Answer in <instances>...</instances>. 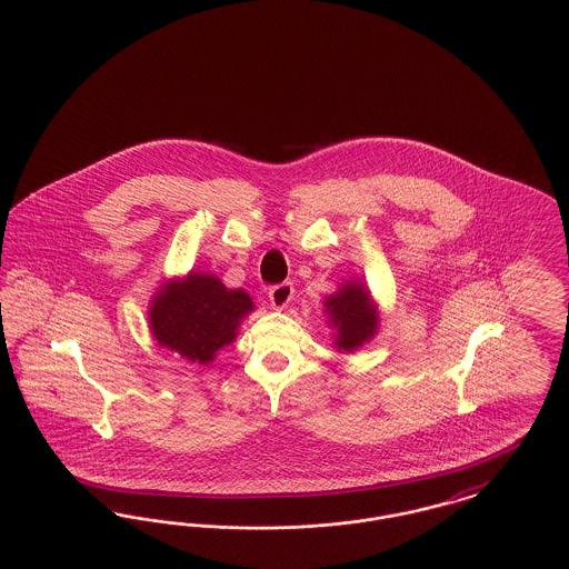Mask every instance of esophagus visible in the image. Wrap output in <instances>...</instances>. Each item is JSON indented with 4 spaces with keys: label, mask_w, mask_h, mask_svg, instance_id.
<instances>
[{
    "label": "esophagus",
    "mask_w": 569,
    "mask_h": 569,
    "mask_svg": "<svg viewBox=\"0 0 569 569\" xmlns=\"http://www.w3.org/2000/svg\"><path fill=\"white\" fill-rule=\"evenodd\" d=\"M292 297H295V286L288 283V281L277 283V286H272L271 290H269V300H271V305L274 309L288 307V302L292 300Z\"/></svg>",
    "instance_id": "34e87169"
}]
</instances>
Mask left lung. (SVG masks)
I'll list each match as a JSON object with an SVG mask.
<instances>
[{"label":"left lung","mask_w":569,"mask_h":569,"mask_svg":"<svg viewBox=\"0 0 569 569\" xmlns=\"http://www.w3.org/2000/svg\"><path fill=\"white\" fill-rule=\"evenodd\" d=\"M328 325L335 332L339 352H353L378 332V307L369 290L358 281H346L339 292L325 300Z\"/></svg>","instance_id":"left-lung-1"}]
</instances>
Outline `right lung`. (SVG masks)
I'll list each match as a JSON object with an SVG mask.
<instances>
[{"label":"right lung","mask_w":569,"mask_h":569,"mask_svg":"<svg viewBox=\"0 0 569 569\" xmlns=\"http://www.w3.org/2000/svg\"><path fill=\"white\" fill-rule=\"evenodd\" d=\"M251 311L253 302L244 290H228L216 274L190 272L158 290L149 307V326L162 348L209 365L237 339L239 325Z\"/></svg>","instance_id":"1"}]
</instances>
